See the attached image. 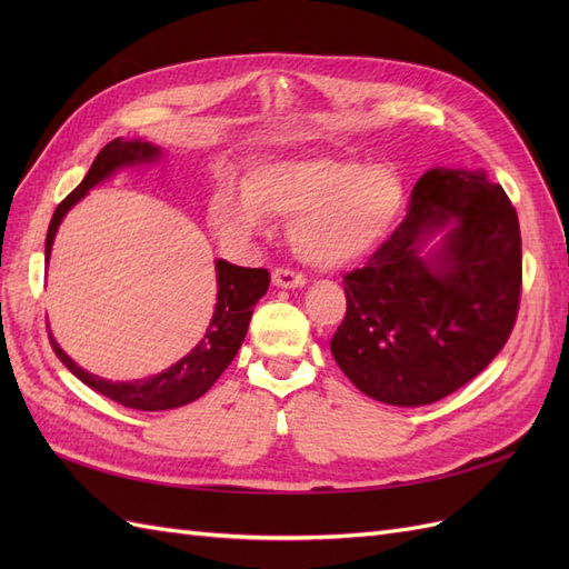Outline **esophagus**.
<instances>
[{
    "label": "esophagus",
    "instance_id": "34e87169",
    "mask_svg": "<svg viewBox=\"0 0 569 569\" xmlns=\"http://www.w3.org/2000/svg\"><path fill=\"white\" fill-rule=\"evenodd\" d=\"M272 284L280 289H299L306 284V278L301 272L287 270V268H274L272 270Z\"/></svg>",
    "mask_w": 569,
    "mask_h": 569
}]
</instances>
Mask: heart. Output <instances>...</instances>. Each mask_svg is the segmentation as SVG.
Wrapping results in <instances>:
<instances>
[{"mask_svg": "<svg viewBox=\"0 0 569 569\" xmlns=\"http://www.w3.org/2000/svg\"><path fill=\"white\" fill-rule=\"evenodd\" d=\"M403 209V180L393 168L343 157H291L253 168L249 184L226 178L209 201L216 232L251 249L272 218L289 222V242L303 263L339 268L391 234Z\"/></svg>", "mask_w": 569, "mask_h": 569, "instance_id": "b5f03b06", "label": "heart"}]
</instances>
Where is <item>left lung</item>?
Returning <instances> with one entry per match:
<instances>
[{"label": "left lung", "mask_w": 569, "mask_h": 569, "mask_svg": "<svg viewBox=\"0 0 569 569\" xmlns=\"http://www.w3.org/2000/svg\"><path fill=\"white\" fill-rule=\"evenodd\" d=\"M520 287V222L503 187L485 170L432 168L401 226L343 278L332 356L375 401L435 403L506 347Z\"/></svg>", "instance_id": "8db88e82"}]
</instances>
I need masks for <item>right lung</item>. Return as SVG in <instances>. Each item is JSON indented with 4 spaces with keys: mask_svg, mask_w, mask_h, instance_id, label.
Returning a JSON list of instances; mask_svg holds the SVG:
<instances>
[{
    "mask_svg": "<svg viewBox=\"0 0 569 569\" xmlns=\"http://www.w3.org/2000/svg\"><path fill=\"white\" fill-rule=\"evenodd\" d=\"M161 153L163 151L157 144L144 142V140H123V137H116L113 142H109L104 149H101L97 153L94 163L90 166L88 176H84L73 192L57 206L54 216H51L47 242H44L47 266L51 256V244H54L61 220L84 194L90 192L92 187L109 180L123 168L159 161ZM216 282H218L216 311L209 327H206L203 337L184 358H180L178 363H173L159 375H151V377H144V380H132V382H111V380H104V377H97L88 370H82L76 360H71V356H66V351L59 347L57 339L49 335L51 349H54L61 363L71 370L80 382L92 387L99 393L109 396L111 401L126 408L170 410V408L192 403L199 399V396L209 391L222 375V370L232 363V358L237 356L239 347H242V341L247 337L253 306L268 291L270 274L263 268H239L218 258Z\"/></svg>",
    "mask_w": 569,
    "mask_h": 569,
    "instance_id": "add662e5",
    "label": "right lung"
}]
</instances>
